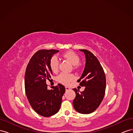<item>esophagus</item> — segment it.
Listing matches in <instances>:
<instances>
[{"instance_id":"1","label":"esophagus","mask_w":133,"mask_h":133,"mask_svg":"<svg viewBox=\"0 0 133 133\" xmlns=\"http://www.w3.org/2000/svg\"><path fill=\"white\" fill-rule=\"evenodd\" d=\"M70 90V88H69V87H65V90H66V91H68V90Z\"/></svg>"}]
</instances>
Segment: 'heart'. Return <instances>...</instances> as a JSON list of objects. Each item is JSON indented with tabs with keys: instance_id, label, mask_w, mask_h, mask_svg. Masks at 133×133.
<instances>
[{
	"instance_id": "obj_1",
	"label": "heart",
	"mask_w": 133,
	"mask_h": 133,
	"mask_svg": "<svg viewBox=\"0 0 133 133\" xmlns=\"http://www.w3.org/2000/svg\"><path fill=\"white\" fill-rule=\"evenodd\" d=\"M63 57L68 60L74 66L77 65L80 62V58L79 56L73 51H68L63 54ZM59 62L57 56H53L50 60L49 65L51 70L53 72H57L58 70ZM76 68V66H75ZM58 80L62 84H68L70 82L74 81L75 76L73 74L62 73L58 76Z\"/></svg>"
}]
</instances>
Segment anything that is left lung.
Masks as SVG:
<instances>
[{
	"instance_id": "left-lung-1",
	"label": "left lung",
	"mask_w": 133,
	"mask_h": 133,
	"mask_svg": "<svg viewBox=\"0 0 133 133\" xmlns=\"http://www.w3.org/2000/svg\"><path fill=\"white\" fill-rule=\"evenodd\" d=\"M85 56V65L81 77L78 80L83 91L74 88L75 98L73 104L79 113L88 114L94 111L100 105L105 95L106 78L104 70L95 56L85 49H80Z\"/></svg>"
}]
</instances>
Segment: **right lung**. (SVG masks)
I'll return each mask as SVG.
<instances>
[{"mask_svg": "<svg viewBox=\"0 0 133 133\" xmlns=\"http://www.w3.org/2000/svg\"><path fill=\"white\" fill-rule=\"evenodd\" d=\"M59 50L43 49L33 55L25 74L26 97L34 111L42 116L49 117L59 111L65 87L60 84L48 89L46 80L51 78L53 72L49 63L53 55Z\"/></svg>", "mask_w": 133, "mask_h": 133, "instance_id": "right-lung-1", "label": "right lung"}]
</instances>
